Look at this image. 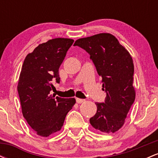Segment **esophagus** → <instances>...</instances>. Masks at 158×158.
<instances>
[{
  "instance_id": "obj_1",
  "label": "esophagus",
  "mask_w": 158,
  "mask_h": 158,
  "mask_svg": "<svg viewBox=\"0 0 158 158\" xmlns=\"http://www.w3.org/2000/svg\"><path fill=\"white\" fill-rule=\"evenodd\" d=\"M85 102V99H79V98H77V102L79 103V104H81V103L84 102Z\"/></svg>"
}]
</instances>
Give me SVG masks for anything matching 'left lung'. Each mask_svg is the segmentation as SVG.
I'll list each match as a JSON object with an SVG mask.
<instances>
[{
    "label": "left lung",
    "instance_id": "obj_1",
    "mask_svg": "<svg viewBox=\"0 0 158 158\" xmlns=\"http://www.w3.org/2000/svg\"><path fill=\"white\" fill-rule=\"evenodd\" d=\"M74 46L80 47L90 54L98 74L102 77V90L106 92L105 102L95 103L97 110L90 119V125L105 133H114L124 125L135 99L131 56L110 33L79 39Z\"/></svg>",
    "mask_w": 158,
    "mask_h": 158
}]
</instances>
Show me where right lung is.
I'll use <instances>...</instances> for the list:
<instances>
[{"mask_svg": "<svg viewBox=\"0 0 158 158\" xmlns=\"http://www.w3.org/2000/svg\"><path fill=\"white\" fill-rule=\"evenodd\" d=\"M73 40L57 38L40 44L26 56L20 73L18 92L23 117L38 135L49 137L60 131L74 98L50 94L52 81H60L59 69Z\"/></svg>", "mask_w": 158, "mask_h": 158, "instance_id": "obj_1", "label": "right lung"}]
</instances>
